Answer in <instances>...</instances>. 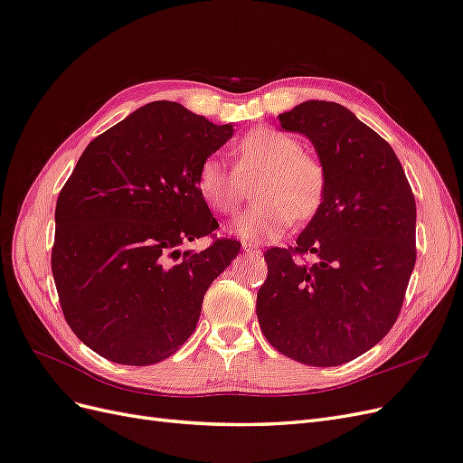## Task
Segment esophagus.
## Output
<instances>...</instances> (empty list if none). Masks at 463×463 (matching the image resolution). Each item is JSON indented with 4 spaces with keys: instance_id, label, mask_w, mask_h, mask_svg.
Wrapping results in <instances>:
<instances>
[{
    "instance_id": "1",
    "label": "esophagus",
    "mask_w": 463,
    "mask_h": 463,
    "mask_svg": "<svg viewBox=\"0 0 463 463\" xmlns=\"http://www.w3.org/2000/svg\"><path fill=\"white\" fill-rule=\"evenodd\" d=\"M243 250L247 255H260V249L255 243H243Z\"/></svg>"
}]
</instances>
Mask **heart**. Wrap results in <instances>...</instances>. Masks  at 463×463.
<instances>
[{"mask_svg": "<svg viewBox=\"0 0 463 463\" xmlns=\"http://www.w3.org/2000/svg\"><path fill=\"white\" fill-rule=\"evenodd\" d=\"M235 156V170L218 156L204 158L194 185L214 213L228 216L245 197L243 181L260 175L253 187L257 203L235 223L243 240H276L293 218L305 222L318 213L326 193L325 165L303 152L296 137L259 128L237 143Z\"/></svg>", "mask_w": 463, "mask_h": 463, "instance_id": "b5f03b06", "label": "heart"}]
</instances>
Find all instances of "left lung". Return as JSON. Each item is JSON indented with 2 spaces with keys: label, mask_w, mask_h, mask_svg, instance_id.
Segmentation results:
<instances>
[{
  "label": "left lung",
  "mask_w": 463,
  "mask_h": 463,
  "mask_svg": "<svg viewBox=\"0 0 463 463\" xmlns=\"http://www.w3.org/2000/svg\"><path fill=\"white\" fill-rule=\"evenodd\" d=\"M278 118L313 143L326 193L296 247L266 250L259 325L279 354L335 367L394 326L417 257L415 197L392 146L347 108L309 100Z\"/></svg>",
  "instance_id": "left-lung-1"
}]
</instances>
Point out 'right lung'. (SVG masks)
I'll list each match as a JSON object with an SVG mask.
<instances>
[{"label":"right lung","instance_id":"add662e5","mask_svg":"<svg viewBox=\"0 0 463 463\" xmlns=\"http://www.w3.org/2000/svg\"><path fill=\"white\" fill-rule=\"evenodd\" d=\"M232 135L230 123L160 100L82 152L55 204L52 274L67 325L98 355L152 365L197 328L206 289L241 243L181 245L218 228L194 181Z\"/></svg>","mask_w":463,"mask_h":463}]
</instances>
